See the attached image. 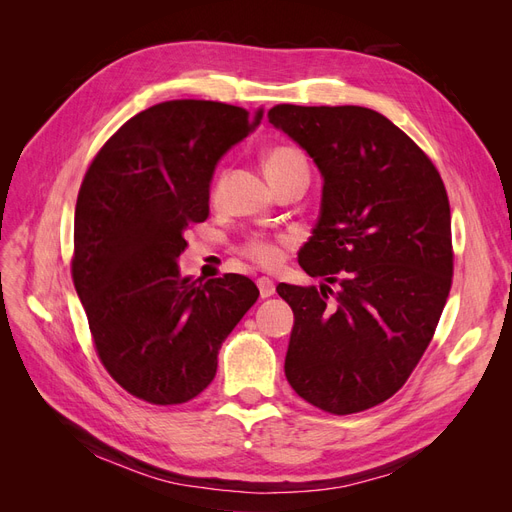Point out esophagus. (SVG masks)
<instances>
[{
    "label": "esophagus",
    "instance_id": "esophagus-1",
    "mask_svg": "<svg viewBox=\"0 0 512 512\" xmlns=\"http://www.w3.org/2000/svg\"><path fill=\"white\" fill-rule=\"evenodd\" d=\"M256 286H258V290H260V297H262V299L271 297V294L275 292V284L269 280V277H258Z\"/></svg>",
    "mask_w": 512,
    "mask_h": 512
}]
</instances>
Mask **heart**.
Returning a JSON list of instances; mask_svg holds the SVG:
<instances>
[{"label": "heart", "mask_w": 512, "mask_h": 512, "mask_svg": "<svg viewBox=\"0 0 512 512\" xmlns=\"http://www.w3.org/2000/svg\"><path fill=\"white\" fill-rule=\"evenodd\" d=\"M265 170L271 181L280 179L294 170H303L307 173V158L303 151L292 145H275L265 153ZM218 190V188H215ZM292 245L290 235H252L247 237L241 245V254L250 258L262 269H277L286 258V247Z\"/></svg>", "instance_id": "1"}]
</instances>
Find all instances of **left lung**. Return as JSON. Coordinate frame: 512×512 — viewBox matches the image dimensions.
Returning a JSON list of instances; mask_svg holds the SVG:
<instances>
[{
	"label": "left lung",
	"mask_w": 512,
	"mask_h": 512,
	"mask_svg": "<svg viewBox=\"0 0 512 512\" xmlns=\"http://www.w3.org/2000/svg\"><path fill=\"white\" fill-rule=\"evenodd\" d=\"M269 121L324 177L320 218L299 254L303 271L324 284L277 286L294 312L286 378L329 414L369 410L406 384L451 292L444 181L427 153L371 108L277 104Z\"/></svg>",
	"instance_id": "obj_1"
}]
</instances>
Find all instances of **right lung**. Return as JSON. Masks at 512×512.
<instances>
[{
  "instance_id": "add662e5",
  "label": "right lung",
  "mask_w": 512,
  "mask_h": 512,
  "mask_svg": "<svg viewBox=\"0 0 512 512\" xmlns=\"http://www.w3.org/2000/svg\"><path fill=\"white\" fill-rule=\"evenodd\" d=\"M262 111L168 100L108 138L83 177L74 211L72 282L98 359L130 395L179 406L203 393L218 350L258 299L250 277H181L185 232L209 215V181Z\"/></svg>"
}]
</instances>
